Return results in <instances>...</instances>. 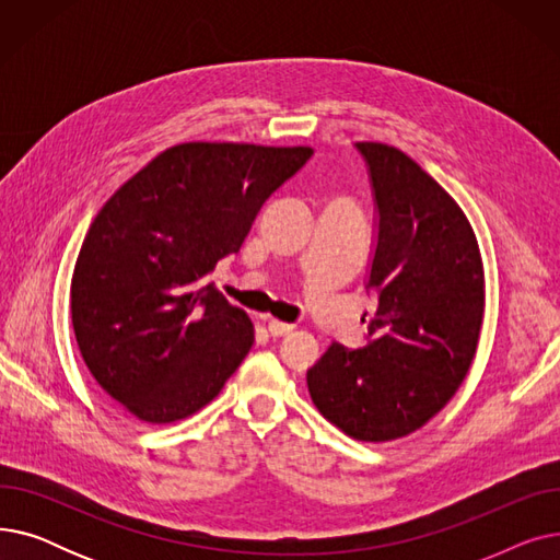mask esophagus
Here are the masks:
<instances>
[{"label":"esophagus","instance_id":"34e87169","mask_svg":"<svg viewBox=\"0 0 560 560\" xmlns=\"http://www.w3.org/2000/svg\"><path fill=\"white\" fill-rule=\"evenodd\" d=\"M265 319H268V331L272 334V336H285V334H290L292 329H295V327H292V325H288V322H281V319H275V317H265Z\"/></svg>","mask_w":560,"mask_h":560}]
</instances>
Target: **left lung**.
Masks as SVG:
<instances>
[{
  "mask_svg": "<svg viewBox=\"0 0 560 560\" xmlns=\"http://www.w3.org/2000/svg\"><path fill=\"white\" fill-rule=\"evenodd\" d=\"M357 147L378 211L368 281L378 304L368 345L331 342L306 384L342 433L388 443L424 427L460 388L481 336L486 279L475 229L454 197L397 147Z\"/></svg>",
  "mask_w": 560,
  "mask_h": 560,
  "instance_id": "8db88e82",
  "label": "left lung"
}]
</instances>
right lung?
<instances>
[{
	"mask_svg": "<svg viewBox=\"0 0 560 560\" xmlns=\"http://www.w3.org/2000/svg\"><path fill=\"white\" fill-rule=\"evenodd\" d=\"M311 156V147L182 142L102 206L74 262L72 327L97 384L140 422L195 416L249 354V315L203 279Z\"/></svg>",
	"mask_w": 560,
	"mask_h": 560,
	"instance_id": "1",
	"label": "right lung"
}]
</instances>
